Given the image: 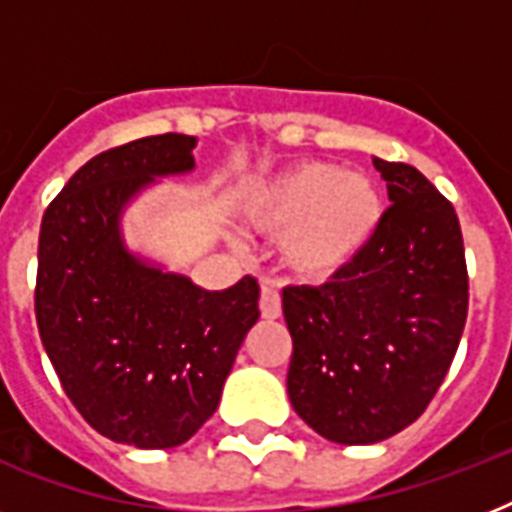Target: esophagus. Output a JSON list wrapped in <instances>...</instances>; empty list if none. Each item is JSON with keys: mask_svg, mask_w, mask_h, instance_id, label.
I'll use <instances>...</instances> for the list:
<instances>
[{"mask_svg": "<svg viewBox=\"0 0 512 512\" xmlns=\"http://www.w3.org/2000/svg\"><path fill=\"white\" fill-rule=\"evenodd\" d=\"M260 313H263V319H279L281 297L276 289H271V287L260 289Z\"/></svg>", "mask_w": 512, "mask_h": 512, "instance_id": "34e87169", "label": "esophagus"}]
</instances>
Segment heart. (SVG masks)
<instances>
[{
  "label": "heart",
  "instance_id": "b5f03b06",
  "mask_svg": "<svg viewBox=\"0 0 512 512\" xmlns=\"http://www.w3.org/2000/svg\"><path fill=\"white\" fill-rule=\"evenodd\" d=\"M249 223L281 236V263L303 281L335 279L380 228L382 201L372 180L332 164H297L247 201Z\"/></svg>",
  "mask_w": 512,
  "mask_h": 512
}]
</instances>
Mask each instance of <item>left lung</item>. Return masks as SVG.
<instances>
[{
    "label": "left lung",
    "instance_id": "left-lung-1",
    "mask_svg": "<svg viewBox=\"0 0 512 512\" xmlns=\"http://www.w3.org/2000/svg\"><path fill=\"white\" fill-rule=\"evenodd\" d=\"M380 228L324 287H289L287 390L295 412L335 444H374L412 425L441 388L468 319V265L452 201L404 162Z\"/></svg>",
    "mask_w": 512,
    "mask_h": 512
}]
</instances>
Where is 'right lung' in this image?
I'll list each match as a JSON object with an SVG mask.
<instances>
[{"label": "right lung", "mask_w": 512, "mask_h": 512, "mask_svg": "<svg viewBox=\"0 0 512 512\" xmlns=\"http://www.w3.org/2000/svg\"><path fill=\"white\" fill-rule=\"evenodd\" d=\"M191 135H154L84 164L44 209L34 313L76 412L116 444L170 449L215 414L260 284L207 292L122 247L119 212L159 175L193 167Z\"/></svg>", "instance_id": "1"}]
</instances>
